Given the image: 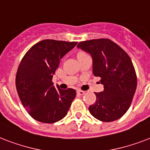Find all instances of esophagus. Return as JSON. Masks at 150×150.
Listing matches in <instances>:
<instances>
[{
	"instance_id": "obj_1",
	"label": "esophagus",
	"mask_w": 150,
	"mask_h": 150,
	"mask_svg": "<svg viewBox=\"0 0 150 150\" xmlns=\"http://www.w3.org/2000/svg\"><path fill=\"white\" fill-rule=\"evenodd\" d=\"M77 93L79 95H80V96H83L85 94V92L82 91V90H77Z\"/></svg>"
}]
</instances>
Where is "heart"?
Returning a JSON list of instances; mask_svg holds the SVG:
<instances>
[{
	"mask_svg": "<svg viewBox=\"0 0 150 150\" xmlns=\"http://www.w3.org/2000/svg\"><path fill=\"white\" fill-rule=\"evenodd\" d=\"M81 54H82V53H81Z\"/></svg>",
	"mask_w": 150,
	"mask_h": 150,
	"instance_id": "1",
	"label": "heart"
}]
</instances>
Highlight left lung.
<instances>
[{
  "label": "left lung",
  "instance_id": "1",
  "mask_svg": "<svg viewBox=\"0 0 150 150\" xmlns=\"http://www.w3.org/2000/svg\"><path fill=\"white\" fill-rule=\"evenodd\" d=\"M92 58V72L101 78L103 92H95L96 103L90 113L102 122L120 119L129 108L137 86L136 71L129 56L117 44L100 38L81 41L77 45Z\"/></svg>",
  "mask_w": 150,
  "mask_h": 150
}]
</instances>
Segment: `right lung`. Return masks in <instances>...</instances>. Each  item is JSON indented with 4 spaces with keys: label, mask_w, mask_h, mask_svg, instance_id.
<instances>
[{
    "label": "right lung",
    "mask_w": 150,
    "mask_h": 150,
    "mask_svg": "<svg viewBox=\"0 0 150 150\" xmlns=\"http://www.w3.org/2000/svg\"><path fill=\"white\" fill-rule=\"evenodd\" d=\"M77 43L43 40L32 46L21 62L16 88L22 105L35 120L54 123L67 115L76 92L55 87L52 78L62 58Z\"/></svg>",
    "instance_id": "1"
}]
</instances>
